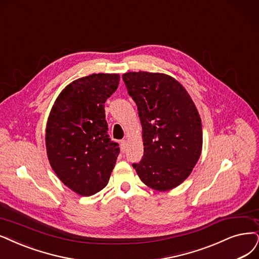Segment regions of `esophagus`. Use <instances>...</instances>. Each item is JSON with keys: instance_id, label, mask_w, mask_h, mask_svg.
Returning <instances> with one entry per match:
<instances>
[{"instance_id": "obj_1", "label": "esophagus", "mask_w": 259, "mask_h": 259, "mask_svg": "<svg viewBox=\"0 0 259 259\" xmlns=\"http://www.w3.org/2000/svg\"><path fill=\"white\" fill-rule=\"evenodd\" d=\"M120 147H121L122 152L126 151V147H127V140H121V141H120Z\"/></svg>"}]
</instances>
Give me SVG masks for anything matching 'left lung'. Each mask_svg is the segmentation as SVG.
<instances>
[{"mask_svg": "<svg viewBox=\"0 0 259 259\" xmlns=\"http://www.w3.org/2000/svg\"><path fill=\"white\" fill-rule=\"evenodd\" d=\"M143 129L144 155L133 163L141 180L157 191L179 186L202 152V121L194 102L178 81L164 73L122 74Z\"/></svg>", "mask_w": 259, "mask_h": 259, "instance_id": "left-lung-1", "label": "left lung"}]
</instances>
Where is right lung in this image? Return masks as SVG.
Masks as SVG:
<instances>
[{"label": "right lung", "instance_id": "obj_1", "mask_svg": "<svg viewBox=\"0 0 259 259\" xmlns=\"http://www.w3.org/2000/svg\"><path fill=\"white\" fill-rule=\"evenodd\" d=\"M116 73H93L67 85L55 100L46 129L51 167L62 183L82 196L108 185L119 154L111 141L104 103L117 90Z\"/></svg>", "mask_w": 259, "mask_h": 259}]
</instances>
